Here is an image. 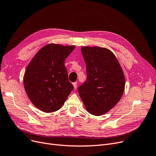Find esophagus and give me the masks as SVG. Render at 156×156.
<instances>
[{"mask_svg": "<svg viewBox=\"0 0 156 156\" xmlns=\"http://www.w3.org/2000/svg\"><path fill=\"white\" fill-rule=\"evenodd\" d=\"M73 87H74V89H76V87H77V82H74L73 83Z\"/></svg>", "mask_w": 156, "mask_h": 156, "instance_id": "34e87169", "label": "esophagus"}]
</instances>
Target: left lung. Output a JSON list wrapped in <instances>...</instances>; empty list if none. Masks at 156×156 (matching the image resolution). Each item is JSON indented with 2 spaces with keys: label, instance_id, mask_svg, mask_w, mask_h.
<instances>
[{
  "label": "left lung",
  "instance_id": "obj_1",
  "mask_svg": "<svg viewBox=\"0 0 156 156\" xmlns=\"http://www.w3.org/2000/svg\"><path fill=\"white\" fill-rule=\"evenodd\" d=\"M87 67V80L78 92L87 112L102 115L115 106L122 96L125 77L113 52L101 47L81 48Z\"/></svg>",
  "mask_w": 156,
  "mask_h": 156
}]
</instances>
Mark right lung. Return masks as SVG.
<instances>
[{"mask_svg": "<svg viewBox=\"0 0 156 156\" xmlns=\"http://www.w3.org/2000/svg\"><path fill=\"white\" fill-rule=\"evenodd\" d=\"M75 46L48 44L41 48L25 71L23 84L36 108L46 113L57 111L73 89L64 65Z\"/></svg>", "mask_w": 156, "mask_h": 156, "instance_id": "add662e5", "label": "right lung"}]
</instances>
